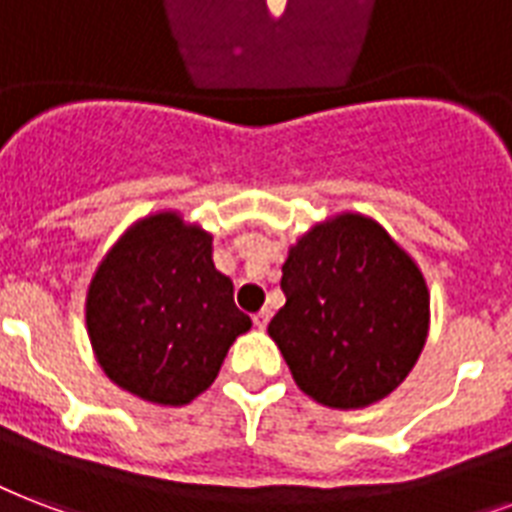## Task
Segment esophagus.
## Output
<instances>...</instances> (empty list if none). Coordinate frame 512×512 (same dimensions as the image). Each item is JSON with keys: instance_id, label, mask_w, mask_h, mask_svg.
Instances as JSON below:
<instances>
[{"instance_id": "34e87169", "label": "esophagus", "mask_w": 512, "mask_h": 512, "mask_svg": "<svg viewBox=\"0 0 512 512\" xmlns=\"http://www.w3.org/2000/svg\"><path fill=\"white\" fill-rule=\"evenodd\" d=\"M268 319H271V311H268V308H260L255 317H252V322H255L257 330H265V325H268Z\"/></svg>"}]
</instances>
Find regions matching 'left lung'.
Wrapping results in <instances>:
<instances>
[{
    "instance_id": "1",
    "label": "left lung",
    "mask_w": 512,
    "mask_h": 512,
    "mask_svg": "<svg viewBox=\"0 0 512 512\" xmlns=\"http://www.w3.org/2000/svg\"><path fill=\"white\" fill-rule=\"evenodd\" d=\"M282 290L268 335L300 392L327 408L357 411L392 395L427 343L424 273L368 214L314 222L287 249Z\"/></svg>"
}]
</instances>
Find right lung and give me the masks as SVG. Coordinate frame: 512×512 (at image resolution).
I'll use <instances>...</instances> for the list:
<instances>
[{"label":"right lung","instance_id":"add662e5","mask_svg":"<svg viewBox=\"0 0 512 512\" xmlns=\"http://www.w3.org/2000/svg\"><path fill=\"white\" fill-rule=\"evenodd\" d=\"M212 233L177 209L144 214L107 249L85 292L93 357L144 403L179 408L206 392L252 319L214 268Z\"/></svg>","mask_w":512,"mask_h":512}]
</instances>
